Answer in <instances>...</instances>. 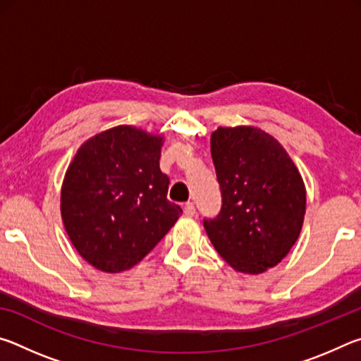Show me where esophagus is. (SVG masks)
Wrapping results in <instances>:
<instances>
[{"label": "esophagus", "mask_w": 361, "mask_h": 361, "mask_svg": "<svg viewBox=\"0 0 361 361\" xmlns=\"http://www.w3.org/2000/svg\"><path fill=\"white\" fill-rule=\"evenodd\" d=\"M183 212H185V215H186V216H194V215H195V209H194V204H191V202H188V204L185 205V209H183Z\"/></svg>", "instance_id": "34e87169"}]
</instances>
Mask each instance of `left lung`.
Instances as JSON below:
<instances>
[{
    "instance_id": "8db88e82",
    "label": "left lung",
    "mask_w": 361,
    "mask_h": 361,
    "mask_svg": "<svg viewBox=\"0 0 361 361\" xmlns=\"http://www.w3.org/2000/svg\"><path fill=\"white\" fill-rule=\"evenodd\" d=\"M210 145L223 205L215 219H204L207 235L237 272H266L301 232L302 176L283 146L258 127H218Z\"/></svg>"
}]
</instances>
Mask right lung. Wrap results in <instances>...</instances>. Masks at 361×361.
<instances>
[{
  "instance_id": "1",
  "label": "right lung",
  "mask_w": 361,
  "mask_h": 361,
  "mask_svg": "<svg viewBox=\"0 0 361 361\" xmlns=\"http://www.w3.org/2000/svg\"><path fill=\"white\" fill-rule=\"evenodd\" d=\"M162 145V135L111 127L84 142L66 169L60 191L65 231L99 271H129L183 213L167 200L170 181L159 167Z\"/></svg>"
}]
</instances>
